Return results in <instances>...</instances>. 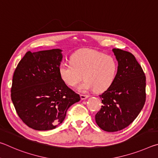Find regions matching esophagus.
<instances>
[{
  "mask_svg": "<svg viewBox=\"0 0 158 158\" xmlns=\"http://www.w3.org/2000/svg\"><path fill=\"white\" fill-rule=\"evenodd\" d=\"M80 97H81V99L83 100H85V99L89 98V95H80Z\"/></svg>",
  "mask_w": 158,
  "mask_h": 158,
  "instance_id": "34e87169",
  "label": "esophagus"
}]
</instances>
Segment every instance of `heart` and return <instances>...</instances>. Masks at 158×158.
<instances>
[{
	"mask_svg": "<svg viewBox=\"0 0 158 158\" xmlns=\"http://www.w3.org/2000/svg\"><path fill=\"white\" fill-rule=\"evenodd\" d=\"M70 63H61L58 68L60 78L68 86L74 87L84 79L79 85L80 92L95 90L105 91L113 84L118 71L117 60L110 55L99 51L84 49L74 53Z\"/></svg>",
	"mask_w": 158,
	"mask_h": 158,
	"instance_id": "obj_1",
	"label": "heart"
}]
</instances>
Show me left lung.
Masks as SVG:
<instances>
[{"label": "left lung", "mask_w": 158, "mask_h": 158, "mask_svg": "<svg viewBox=\"0 0 158 158\" xmlns=\"http://www.w3.org/2000/svg\"><path fill=\"white\" fill-rule=\"evenodd\" d=\"M118 60L114 81L100 95L102 106L95 122L106 132H117L135 121L146 101V76L132 53L113 49Z\"/></svg>", "instance_id": "8db88e82"}]
</instances>
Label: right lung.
Wrapping results in <instances>:
<instances>
[{"instance_id": "right-lung-1", "label": "right lung", "mask_w": 158, "mask_h": 158, "mask_svg": "<svg viewBox=\"0 0 158 158\" xmlns=\"http://www.w3.org/2000/svg\"><path fill=\"white\" fill-rule=\"evenodd\" d=\"M61 52L59 49L28 52L14 73L12 101L18 116L32 129H54L69 106L80 100L60 78Z\"/></svg>"}]
</instances>
